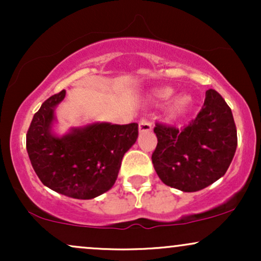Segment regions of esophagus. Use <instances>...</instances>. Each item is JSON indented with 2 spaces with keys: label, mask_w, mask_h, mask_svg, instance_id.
<instances>
[{
  "label": "esophagus",
  "mask_w": 261,
  "mask_h": 261,
  "mask_svg": "<svg viewBox=\"0 0 261 261\" xmlns=\"http://www.w3.org/2000/svg\"><path fill=\"white\" fill-rule=\"evenodd\" d=\"M139 130L140 133H148L152 130V122L147 118H142L139 121Z\"/></svg>",
  "instance_id": "esophagus-1"
}]
</instances>
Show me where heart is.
I'll use <instances>...</instances> for the list:
<instances>
[{"label": "heart", "instance_id": "1", "mask_svg": "<svg viewBox=\"0 0 261 261\" xmlns=\"http://www.w3.org/2000/svg\"><path fill=\"white\" fill-rule=\"evenodd\" d=\"M173 89L172 88H162L158 89L155 92V97L160 98V99H168L169 97H172ZM191 106V98L188 94H180L178 97H175L172 100V103L168 107V113L173 116H179L185 114L189 110V108Z\"/></svg>", "mask_w": 261, "mask_h": 261}]
</instances>
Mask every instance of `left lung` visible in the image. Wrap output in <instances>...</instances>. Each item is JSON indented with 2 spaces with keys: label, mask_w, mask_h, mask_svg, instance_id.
<instances>
[{
  "label": "left lung",
  "mask_w": 261,
  "mask_h": 261,
  "mask_svg": "<svg viewBox=\"0 0 261 261\" xmlns=\"http://www.w3.org/2000/svg\"><path fill=\"white\" fill-rule=\"evenodd\" d=\"M152 163L162 181L185 193L205 189L226 174L237 148L232 110L215 89L184 128L155 124Z\"/></svg>",
  "instance_id": "left-lung-1"
}]
</instances>
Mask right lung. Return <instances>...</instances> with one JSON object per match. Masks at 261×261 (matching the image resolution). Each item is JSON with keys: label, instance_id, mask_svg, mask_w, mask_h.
Returning <instances> with one entry per match:
<instances>
[{"label": "right lung", "instance_id": "right-lung-1", "mask_svg": "<svg viewBox=\"0 0 261 261\" xmlns=\"http://www.w3.org/2000/svg\"><path fill=\"white\" fill-rule=\"evenodd\" d=\"M65 95V89L51 95L34 114L27 151L45 187L73 199H94L112 189L122 157L136 142L139 125L93 122L58 136L53 133L55 108Z\"/></svg>", "mask_w": 261, "mask_h": 261}]
</instances>
